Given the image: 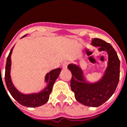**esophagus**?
Here are the masks:
<instances>
[{
    "label": "esophagus",
    "instance_id": "1",
    "mask_svg": "<svg viewBox=\"0 0 127 127\" xmlns=\"http://www.w3.org/2000/svg\"><path fill=\"white\" fill-rule=\"evenodd\" d=\"M68 66V63L67 62H64L63 64V69H66V67Z\"/></svg>",
    "mask_w": 127,
    "mask_h": 127
}]
</instances>
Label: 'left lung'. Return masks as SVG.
Wrapping results in <instances>:
<instances>
[{"label": "left lung", "mask_w": 127, "mask_h": 127, "mask_svg": "<svg viewBox=\"0 0 127 127\" xmlns=\"http://www.w3.org/2000/svg\"><path fill=\"white\" fill-rule=\"evenodd\" d=\"M91 44L108 54L107 67L101 80L95 83L87 82L80 66L70 64L68 69L71 71V88L76 100L86 106L98 107L107 101L116 89L120 79V60L113 47L103 40L95 38Z\"/></svg>", "instance_id": "8db88e82"}]
</instances>
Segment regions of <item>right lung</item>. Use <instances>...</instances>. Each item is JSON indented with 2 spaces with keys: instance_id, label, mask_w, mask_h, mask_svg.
<instances>
[{
  "instance_id": "right-lung-1",
  "label": "right lung",
  "mask_w": 127,
  "mask_h": 127,
  "mask_svg": "<svg viewBox=\"0 0 127 127\" xmlns=\"http://www.w3.org/2000/svg\"><path fill=\"white\" fill-rule=\"evenodd\" d=\"M13 49V47H12V49L11 50L9 54L7 57L6 66H5L4 80H5V83H6L8 91H9L10 94L11 95L13 98L23 106L35 107H39L42 105H44L45 103H47L49 99L50 95L52 90L54 83L55 82L56 80L59 76L61 69L58 68V69H54L46 74L45 81L47 83V86L40 93L29 94V95H24V94L21 93L13 86L11 79V75H10V70H11V56Z\"/></svg>"
}]
</instances>
